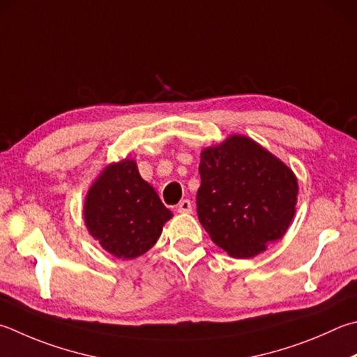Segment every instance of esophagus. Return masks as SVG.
<instances>
[{"label":"esophagus","mask_w":357,"mask_h":357,"mask_svg":"<svg viewBox=\"0 0 357 357\" xmlns=\"http://www.w3.org/2000/svg\"><path fill=\"white\" fill-rule=\"evenodd\" d=\"M192 209H193V207H192L190 199H183L178 204V212L179 213H192Z\"/></svg>","instance_id":"obj_1"}]
</instances>
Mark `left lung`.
<instances>
[{"label": "left lung", "instance_id": "8db88e82", "mask_svg": "<svg viewBox=\"0 0 357 357\" xmlns=\"http://www.w3.org/2000/svg\"><path fill=\"white\" fill-rule=\"evenodd\" d=\"M198 218L229 256L250 259L286 234L296 212L298 179L281 159L232 134L201 151Z\"/></svg>", "mask_w": 357, "mask_h": 357}]
</instances>
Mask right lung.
Returning <instances> with one entry per match:
<instances>
[{"instance_id": "1", "label": "right lung", "mask_w": 357, "mask_h": 357, "mask_svg": "<svg viewBox=\"0 0 357 357\" xmlns=\"http://www.w3.org/2000/svg\"><path fill=\"white\" fill-rule=\"evenodd\" d=\"M82 215L102 250L119 259H135L158 242L173 213L140 176L137 162L126 158L102 168L87 192Z\"/></svg>"}]
</instances>
